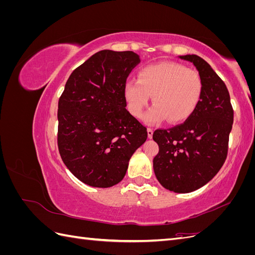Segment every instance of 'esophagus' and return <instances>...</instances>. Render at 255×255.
Masks as SVG:
<instances>
[{"label": "esophagus", "mask_w": 255, "mask_h": 255, "mask_svg": "<svg viewBox=\"0 0 255 255\" xmlns=\"http://www.w3.org/2000/svg\"><path fill=\"white\" fill-rule=\"evenodd\" d=\"M146 132H148V138H149V139H151L152 136H153V129L148 128V129H146Z\"/></svg>", "instance_id": "34e87169"}]
</instances>
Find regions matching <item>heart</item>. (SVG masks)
Wrapping results in <instances>:
<instances>
[{"label": "heart", "instance_id": "obj_1", "mask_svg": "<svg viewBox=\"0 0 255 255\" xmlns=\"http://www.w3.org/2000/svg\"><path fill=\"white\" fill-rule=\"evenodd\" d=\"M202 90V79L197 71L172 61H161L141 68L138 80H128L123 96L135 118L141 117L152 96L154 105L145 114L144 122L155 125L167 118L170 123H177L195 112Z\"/></svg>", "mask_w": 255, "mask_h": 255}]
</instances>
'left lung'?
<instances>
[{
	"label": "left lung",
	"mask_w": 255,
	"mask_h": 255,
	"mask_svg": "<svg viewBox=\"0 0 255 255\" xmlns=\"http://www.w3.org/2000/svg\"><path fill=\"white\" fill-rule=\"evenodd\" d=\"M179 58L196 67L203 83L202 96L184 123L153 133L159 146L153 169L161 186L187 194L210 182L225 163L233 109L226 84L203 58L195 54Z\"/></svg>",
	"instance_id": "obj_1"
}]
</instances>
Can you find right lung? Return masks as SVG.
Returning a JSON list of instances; mask_svg holds the SVG:
<instances>
[{
  "label": "right lung",
  "mask_w": 255,
  "mask_h": 255,
  "mask_svg": "<svg viewBox=\"0 0 255 255\" xmlns=\"http://www.w3.org/2000/svg\"><path fill=\"white\" fill-rule=\"evenodd\" d=\"M139 63L132 51L102 50L66 83L58 102V150L70 172L89 186L121 182L129 158L148 137L123 96L128 76Z\"/></svg>",
  "instance_id": "right-lung-1"
}]
</instances>
